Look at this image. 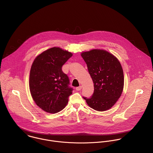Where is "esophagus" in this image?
Wrapping results in <instances>:
<instances>
[{"mask_svg":"<svg viewBox=\"0 0 153 153\" xmlns=\"http://www.w3.org/2000/svg\"><path fill=\"white\" fill-rule=\"evenodd\" d=\"M82 86H79V87L76 88V90L77 91H80V90L82 89Z\"/></svg>","mask_w":153,"mask_h":153,"instance_id":"esophagus-1","label":"esophagus"}]
</instances>
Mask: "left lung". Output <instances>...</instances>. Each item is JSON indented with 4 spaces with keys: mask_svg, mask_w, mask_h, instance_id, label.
Segmentation results:
<instances>
[{
    "mask_svg": "<svg viewBox=\"0 0 153 153\" xmlns=\"http://www.w3.org/2000/svg\"><path fill=\"white\" fill-rule=\"evenodd\" d=\"M87 64L94 83V92L89 98L83 97L88 105L97 111L113 106L123 88V73L118 60L102 50H92L81 54Z\"/></svg>",
    "mask_w": 153,
    "mask_h": 153,
    "instance_id": "1",
    "label": "left lung"
}]
</instances>
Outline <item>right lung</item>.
I'll use <instances>...</instances> for the list:
<instances>
[{"instance_id":"1","label":"right lung","mask_w":153,"mask_h":153,"mask_svg":"<svg viewBox=\"0 0 153 153\" xmlns=\"http://www.w3.org/2000/svg\"><path fill=\"white\" fill-rule=\"evenodd\" d=\"M72 54L59 47L50 48L38 56L32 63L30 76L31 96L40 108L48 113L63 109L73 89L62 66Z\"/></svg>"}]
</instances>
